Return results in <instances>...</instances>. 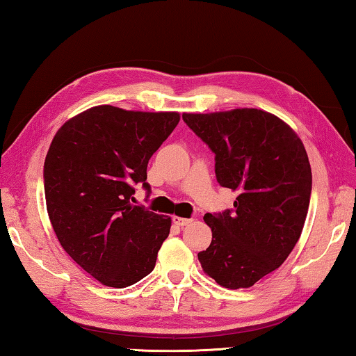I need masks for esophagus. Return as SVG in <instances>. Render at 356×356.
<instances>
[{
    "label": "esophagus",
    "instance_id": "obj_1",
    "mask_svg": "<svg viewBox=\"0 0 356 356\" xmlns=\"http://www.w3.org/2000/svg\"><path fill=\"white\" fill-rule=\"evenodd\" d=\"M193 220L191 218H182V216H174L172 218V222L176 226H180V227H184V226H186V225H190Z\"/></svg>",
    "mask_w": 356,
    "mask_h": 356
}]
</instances>
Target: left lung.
I'll return each mask as SVG.
<instances>
[{
  "label": "left lung",
  "instance_id": "8db88e82",
  "mask_svg": "<svg viewBox=\"0 0 356 356\" xmlns=\"http://www.w3.org/2000/svg\"><path fill=\"white\" fill-rule=\"evenodd\" d=\"M182 119L215 154L218 184L237 191L234 209L204 215L212 243L197 259L220 286L251 287L286 261L303 231L312 188L308 154L286 122L262 110Z\"/></svg>",
  "mask_w": 356,
  "mask_h": 356
}]
</instances>
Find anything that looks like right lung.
<instances>
[{
    "label": "right lung",
    "instance_id": "right-lung-1",
    "mask_svg": "<svg viewBox=\"0 0 356 356\" xmlns=\"http://www.w3.org/2000/svg\"><path fill=\"white\" fill-rule=\"evenodd\" d=\"M179 113L89 108L58 130L44 165L53 231L65 252L102 284L127 287L155 267L171 218L134 206L150 193L147 163L179 124Z\"/></svg>",
    "mask_w": 356,
    "mask_h": 356
}]
</instances>
